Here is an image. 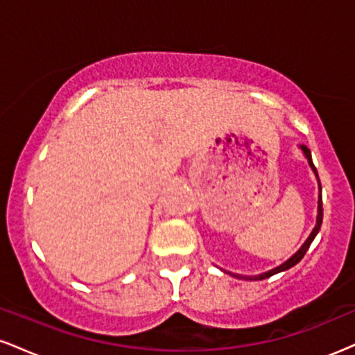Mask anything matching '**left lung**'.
Wrapping results in <instances>:
<instances>
[{
  "mask_svg": "<svg viewBox=\"0 0 355 355\" xmlns=\"http://www.w3.org/2000/svg\"><path fill=\"white\" fill-rule=\"evenodd\" d=\"M299 148L302 150L304 157L307 158L309 165H311L312 172L315 173V178H317V182H319V200H317V220H315V227H313V229H312L311 235H309L307 240H305V242L302 243V247H300L299 250H297L295 254L291 257V259H287V260H285L284 263H280L279 267L272 268V270H268V272H263V274H259V275H240V274H232V272H227V274H230L232 277H235V279H243V280H263V279H268V277H272V275L279 274V272L288 270V268H292V267H294V266H297V263H299L300 260L304 259L305 252L309 250V247H311V243L313 242V239H315V235L319 234V230H320V225H322V215H324V210H322V187H320V180H319V175H317V168H315V166H313V162H312V155H311V150H309L307 146H305V145H299ZM223 272H225V270H223Z\"/></svg>",
  "mask_w": 355,
  "mask_h": 355,
  "instance_id": "obj_1",
  "label": "left lung"
}]
</instances>
